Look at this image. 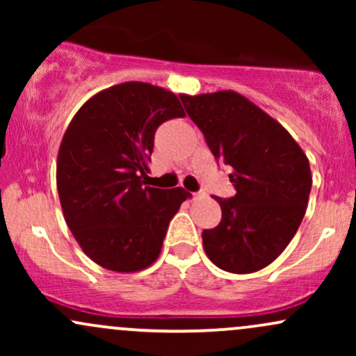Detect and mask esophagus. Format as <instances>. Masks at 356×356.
Instances as JSON below:
<instances>
[{
    "mask_svg": "<svg viewBox=\"0 0 356 356\" xmlns=\"http://www.w3.org/2000/svg\"><path fill=\"white\" fill-rule=\"evenodd\" d=\"M204 195H206V194H204V192H194V194H192V197H194L195 201H197V199H202Z\"/></svg>",
    "mask_w": 356,
    "mask_h": 356,
    "instance_id": "34e87169",
    "label": "esophagus"
}]
</instances>
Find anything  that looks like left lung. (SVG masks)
Segmentation results:
<instances>
[{
	"instance_id": "left-lung-1",
	"label": "left lung",
	"mask_w": 356,
	"mask_h": 356,
	"mask_svg": "<svg viewBox=\"0 0 356 356\" xmlns=\"http://www.w3.org/2000/svg\"><path fill=\"white\" fill-rule=\"evenodd\" d=\"M179 97L214 157L232 167L236 187L234 197H214L222 219L204 229V251L224 271H259L305 218L313 182L308 157L280 122L234 90Z\"/></svg>"
}]
</instances>
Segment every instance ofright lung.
I'll return each mask as SVG.
<instances>
[{"instance_id":"1","label":"right lung","mask_w":356,"mask_h":356,"mask_svg":"<svg viewBox=\"0 0 356 356\" xmlns=\"http://www.w3.org/2000/svg\"><path fill=\"white\" fill-rule=\"evenodd\" d=\"M186 117L175 93L144 81L102 90L79 108L56 159L61 211L81 251L117 273L149 268L167 227L191 197L182 187L145 186L154 134Z\"/></svg>"}]
</instances>
